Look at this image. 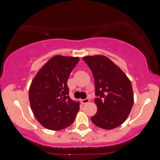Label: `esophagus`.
Returning <instances> with one entry per match:
<instances>
[{"instance_id":"34e87169","label":"esophagus","mask_w":160,"mask_h":160,"mask_svg":"<svg viewBox=\"0 0 160 160\" xmlns=\"http://www.w3.org/2000/svg\"><path fill=\"white\" fill-rule=\"evenodd\" d=\"M89 101H90L89 98H85V99H81L80 100V102H81V103H82V104H85V103H88Z\"/></svg>"}]
</instances>
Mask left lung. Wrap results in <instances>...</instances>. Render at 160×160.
<instances>
[{
    "mask_svg": "<svg viewBox=\"0 0 160 160\" xmlns=\"http://www.w3.org/2000/svg\"><path fill=\"white\" fill-rule=\"evenodd\" d=\"M82 59L93 75L97 112L91 117L94 125L111 130L126 120L133 105L130 80L120 68L104 56L85 57Z\"/></svg>",
    "mask_w": 160,
    "mask_h": 160,
    "instance_id": "left-lung-1",
    "label": "left lung"
}]
</instances>
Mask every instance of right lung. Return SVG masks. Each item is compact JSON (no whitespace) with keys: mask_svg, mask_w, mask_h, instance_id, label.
Listing matches in <instances>:
<instances>
[{"mask_svg":"<svg viewBox=\"0 0 160 160\" xmlns=\"http://www.w3.org/2000/svg\"><path fill=\"white\" fill-rule=\"evenodd\" d=\"M78 62V57L55 56L40 69L31 83V109L37 120L47 129L67 128L79 111L80 102L71 99L67 84Z\"/></svg>","mask_w":160,"mask_h":160,"instance_id":"obj_1","label":"right lung"}]
</instances>
